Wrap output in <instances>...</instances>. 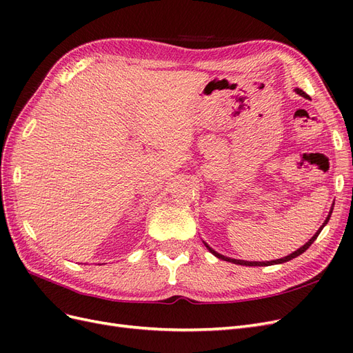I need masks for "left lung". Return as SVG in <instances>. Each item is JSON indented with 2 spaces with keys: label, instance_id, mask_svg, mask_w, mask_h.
I'll return each instance as SVG.
<instances>
[{
  "label": "left lung",
  "instance_id": "left-lung-1",
  "mask_svg": "<svg viewBox=\"0 0 353 353\" xmlns=\"http://www.w3.org/2000/svg\"><path fill=\"white\" fill-rule=\"evenodd\" d=\"M299 95H302V97H305V99H309V95L306 94V92H303L302 90H299V88H296L294 90ZM333 208H334V205L331 206V209H330V212H328V215H327V218H325V221L323 222V225L318 228V231L314 234V237H311V240H309L307 243H305L301 249H297V250H294L293 253H290V254H287V256H284V258H281V259H275V261H263V262H256V261H241V259H232V258H227V256H223V254H221V253H218V252H215L213 250L210 245L208 244V243H205V245L208 248V250L212 253V254H215L218 259H222V261H227V262H231V263H236V265H243V266H270V265H276V263H284V262H288V261H292V259H294V258H297L299 254H302L305 250H307L309 249V245H311L315 240H316V237L319 236V232H321V230L327 225V222L330 221V216H331V213H333Z\"/></svg>",
  "mask_w": 353,
  "mask_h": 353
}]
</instances>
